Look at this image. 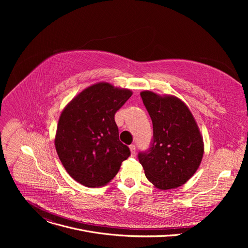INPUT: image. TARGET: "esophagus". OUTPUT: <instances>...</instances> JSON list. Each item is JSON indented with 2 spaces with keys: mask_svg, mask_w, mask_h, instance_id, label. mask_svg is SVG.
<instances>
[{
  "mask_svg": "<svg viewBox=\"0 0 248 248\" xmlns=\"http://www.w3.org/2000/svg\"><path fill=\"white\" fill-rule=\"evenodd\" d=\"M129 149H130V152H131V156H135V151H136V146L134 144H131L129 146Z\"/></svg>",
  "mask_w": 248,
  "mask_h": 248,
  "instance_id": "obj_1",
  "label": "esophagus"
}]
</instances>
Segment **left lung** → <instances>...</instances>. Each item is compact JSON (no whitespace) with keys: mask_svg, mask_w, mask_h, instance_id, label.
<instances>
[{"mask_svg":"<svg viewBox=\"0 0 248 248\" xmlns=\"http://www.w3.org/2000/svg\"><path fill=\"white\" fill-rule=\"evenodd\" d=\"M152 120L150 146L138 153L146 178L167 190L186 184L198 169L204 152L203 140L186 105L172 96L140 93Z\"/></svg>","mask_w":248,"mask_h":248,"instance_id":"obj_1","label":"left lung"}]
</instances>
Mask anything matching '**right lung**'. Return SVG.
Listing matches in <instances>:
<instances>
[{
  "label": "right lung",
  "instance_id": "right-lung-1",
  "mask_svg": "<svg viewBox=\"0 0 248 248\" xmlns=\"http://www.w3.org/2000/svg\"><path fill=\"white\" fill-rule=\"evenodd\" d=\"M132 95L128 89L101 82L81 93L62 111L56 133L59 158L74 180L88 186H103L130 156L119 139L116 113Z\"/></svg>",
  "mask_w": 248,
  "mask_h": 248
}]
</instances>
